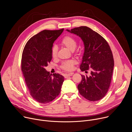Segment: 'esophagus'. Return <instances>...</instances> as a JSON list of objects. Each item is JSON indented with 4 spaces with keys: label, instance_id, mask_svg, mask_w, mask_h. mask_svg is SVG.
<instances>
[{
    "label": "esophagus",
    "instance_id": "1",
    "mask_svg": "<svg viewBox=\"0 0 132 132\" xmlns=\"http://www.w3.org/2000/svg\"><path fill=\"white\" fill-rule=\"evenodd\" d=\"M73 73H65L64 74V77L65 78H67L69 77H70L71 76H72Z\"/></svg>",
    "mask_w": 132,
    "mask_h": 132
}]
</instances>
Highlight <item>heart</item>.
Returning a JSON list of instances; mask_svg holds the SVG:
<instances>
[{
    "mask_svg": "<svg viewBox=\"0 0 132 132\" xmlns=\"http://www.w3.org/2000/svg\"><path fill=\"white\" fill-rule=\"evenodd\" d=\"M62 45L67 48L71 51H74L77 47V43L76 40L71 36L67 35L65 36L61 41ZM58 48L56 46H54L51 49V55L54 59L56 58L57 55ZM76 64V62L73 60H68L63 61L61 66L60 68L65 71H70L72 70L73 66Z\"/></svg>",
    "mask_w": 132,
    "mask_h": 132,
    "instance_id": "b5f03b06",
    "label": "heart"
}]
</instances>
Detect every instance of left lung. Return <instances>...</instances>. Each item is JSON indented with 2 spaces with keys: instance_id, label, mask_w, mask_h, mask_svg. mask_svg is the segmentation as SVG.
I'll return each instance as SVG.
<instances>
[{
  "instance_id": "1",
  "label": "left lung",
  "mask_w": 132,
  "mask_h": 132,
  "mask_svg": "<svg viewBox=\"0 0 132 132\" xmlns=\"http://www.w3.org/2000/svg\"><path fill=\"white\" fill-rule=\"evenodd\" d=\"M81 38L84 46V52L80 68L90 76L81 75L82 80L78 85L79 93L90 101L103 98L108 92L111 83L114 60L111 49L107 41L99 34L86 26L67 29Z\"/></svg>"
}]
</instances>
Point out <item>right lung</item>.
Masks as SVG:
<instances>
[{
    "label": "right lung",
    "mask_w": 132,
    "mask_h": 132,
    "mask_svg": "<svg viewBox=\"0 0 132 132\" xmlns=\"http://www.w3.org/2000/svg\"><path fill=\"white\" fill-rule=\"evenodd\" d=\"M63 30L40 31L27 41L23 51L21 69L25 83L31 97L41 104L50 103L61 92L64 77L56 73L50 75L45 67L52 58L53 44Z\"/></svg>",
    "instance_id": "obj_1"
}]
</instances>
